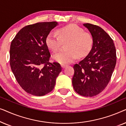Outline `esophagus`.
I'll use <instances>...</instances> for the list:
<instances>
[{
	"label": "esophagus",
	"mask_w": 126,
	"mask_h": 126,
	"mask_svg": "<svg viewBox=\"0 0 126 126\" xmlns=\"http://www.w3.org/2000/svg\"><path fill=\"white\" fill-rule=\"evenodd\" d=\"M66 66H67V65H65V64H62L61 65V67L63 68H65Z\"/></svg>",
	"instance_id": "1"
}]
</instances>
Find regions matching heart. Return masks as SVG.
I'll list each match as a JSON object with an SVG mask.
<instances>
[{
	"label": "heart",
	"mask_w": 126,
	"mask_h": 126,
	"mask_svg": "<svg viewBox=\"0 0 126 126\" xmlns=\"http://www.w3.org/2000/svg\"><path fill=\"white\" fill-rule=\"evenodd\" d=\"M58 35L50 32L46 38V44L48 48L56 53L60 49L62 44H66L64 52H60L53 56L55 61L66 64L71 63L79 58L89 54L94 44V38L91 34L84 32V29L76 25H70L57 31Z\"/></svg>",
	"instance_id": "1"
}]
</instances>
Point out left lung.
<instances>
[{
  "label": "left lung",
  "instance_id": "8db88e82",
  "mask_svg": "<svg viewBox=\"0 0 126 126\" xmlns=\"http://www.w3.org/2000/svg\"><path fill=\"white\" fill-rule=\"evenodd\" d=\"M83 25L92 35L94 44L88 56L74 65L72 85L77 94L92 97L102 92L110 82L116 65V48L112 39L100 27Z\"/></svg>",
  "mask_w": 126,
  "mask_h": 126
}]
</instances>
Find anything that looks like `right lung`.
I'll return each mask as SVG.
<instances>
[{"instance_id":"add662e5","label":"right lung","mask_w":126,"mask_h":126,"mask_svg":"<svg viewBox=\"0 0 126 126\" xmlns=\"http://www.w3.org/2000/svg\"><path fill=\"white\" fill-rule=\"evenodd\" d=\"M57 25L56 22L27 25L11 42V70L22 88L32 95L41 96L50 92L62 70L59 63L49 62L51 56L46 44V36Z\"/></svg>"}]
</instances>
